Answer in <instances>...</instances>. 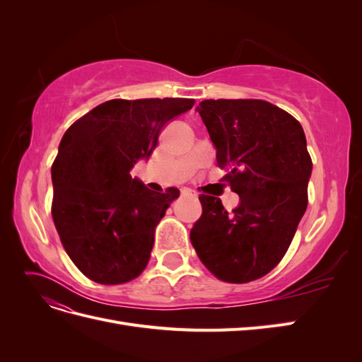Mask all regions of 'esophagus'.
<instances>
[{
  "mask_svg": "<svg viewBox=\"0 0 362 362\" xmlns=\"http://www.w3.org/2000/svg\"><path fill=\"white\" fill-rule=\"evenodd\" d=\"M182 196H189L192 199H198V194H196L193 190H182Z\"/></svg>",
  "mask_w": 362,
  "mask_h": 362,
  "instance_id": "34e87169",
  "label": "esophagus"
}]
</instances>
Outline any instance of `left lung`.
<instances>
[{"label":"left lung","instance_id":"obj_1","mask_svg":"<svg viewBox=\"0 0 362 362\" xmlns=\"http://www.w3.org/2000/svg\"><path fill=\"white\" fill-rule=\"evenodd\" d=\"M196 112L240 202L228 213L221 199L201 194L192 245L218 279H258L286 255L308 205L313 161L303 128L261 100H205Z\"/></svg>","mask_w":362,"mask_h":362}]
</instances>
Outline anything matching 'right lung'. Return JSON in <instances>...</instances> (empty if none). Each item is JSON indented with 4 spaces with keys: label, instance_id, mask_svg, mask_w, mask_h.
I'll return each mask as SVG.
<instances>
[{
    "label": "right lung",
    "instance_id": "obj_1",
    "mask_svg": "<svg viewBox=\"0 0 362 362\" xmlns=\"http://www.w3.org/2000/svg\"><path fill=\"white\" fill-rule=\"evenodd\" d=\"M193 104L185 98L112 100L64 133L51 168V213L64 250L89 279L115 286L145 270L156 226L180 190L152 192L129 172Z\"/></svg>",
    "mask_w": 362,
    "mask_h": 362
}]
</instances>
